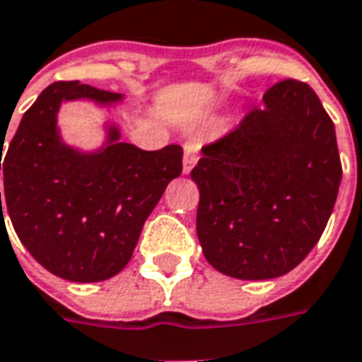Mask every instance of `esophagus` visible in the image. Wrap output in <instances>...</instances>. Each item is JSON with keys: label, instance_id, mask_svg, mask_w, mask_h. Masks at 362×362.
I'll return each mask as SVG.
<instances>
[{"label": "esophagus", "instance_id": "obj_1", "mask_svg": "<svg viewBox=\"0 0 362 362\" xmlns=\"http://www.w3.org/2000/svg\"><path fill=\"white\" fill-rule=\"evenodd\" d=\"M183 171L189 173L194 168V163L199 161V153H201V142L199 140H189L183 146Z\"/></svg>", "mask_w": 362, "mask_h": 362}]
</instances>
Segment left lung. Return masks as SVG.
I'll use <instances>...</instances> for the list:
<instances>
[{
	"label": "left lung",
	"instance_id": "left-lung-1",
	"mask_svg": "<svg viewBox=\"0 0 362 362\" xmlns=\"http://www.w3.org/2000/svg\"><path fill=\"white\" fill-rule=\"evenodd\" d=\"M226 134L202 146L197 234L234 279L286 275L324 234L341 183L335 128L316 91L286 78Z\"/></svg>",
	"mask_w": 362,
	"mask_h": 362
}]
</instances>
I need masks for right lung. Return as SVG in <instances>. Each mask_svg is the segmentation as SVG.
I'll use <instances>...</instances> for the list:
<instances>
[{"mask_svg": "<svg viewBox=\"0 0 362 362\" xmlns=\"http://www.w3.org/2000/svg\"><path fill=\"white\" fill-rule=\"evenodd\" d=\"M79 97L120 99L79 81L46 87L5 152L4 191L15 234L46 271L74 283H97L127 267L146 218L183 171V148L146 152L117 142L119 132L111 130L103 152H74L60 142L56 112L62 101Z\"/></svg>", "mask_w": 362, "mask_h": 362, "instance_id": "obj_1", "label": "right lung"}]
</instances>
